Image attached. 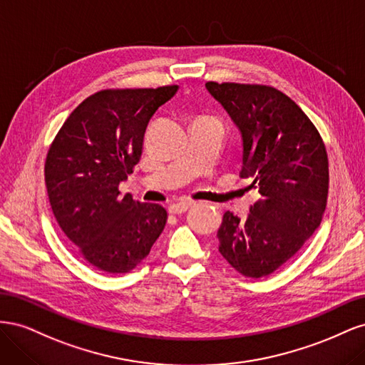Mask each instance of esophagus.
I'll return each mask as SVG.
<instances>
[{"mask_svg":"<svg viewBox=\"0 0 365 365\" xmlns=\"http://www.w3.org/2000/svg\"><path fill=\"white\" fill-rule=\"evenodd\" d=\"M190 207H193V202H176L169 207V212L172 215H181V213H185Z\"/></svg>","mask_w":365,"mask_h":365,"instance_id":"esophagus-1","label":"esophagus"}]
</instances>
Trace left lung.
<instances>
[{"label": "left lung", "mask_w": 365, "mask_h": 365, "mask_svg": "<svg viewBox=\"0 0 365 365\" xmlns=\"http://www.w3.org/2000/svg\"><path fill=\"white\" fill-rule=\"evenodd\" d=\"M242 138V169L259 200L240 220L227 212L219 252L245 277L274 272L322 224L329 190L324 143L288 96L271 86L207 82Z\"/></svg>", "instance_id": "obj_1"}]
</instances>
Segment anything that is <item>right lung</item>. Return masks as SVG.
<instances>
[{
  "label": "right lung",
  "instance_id": "obj_1",
  "mask_svg": "<svg viewBox=\"0 0 365 365\" xmlns=\"http://www.w3.org/2000/svg\"><path fill=\"white\" fill-rule=\"evenodd\" d=\"M178 86L106 90L77 106L58 132L46 161L53 215L83 259L109 274L129 272L148 257L168 212L121 196L140 161L143 138L157 109Z\"/></svg>",
  "mask_w": 365,
  "mask_h": 365
}]
</instances>
